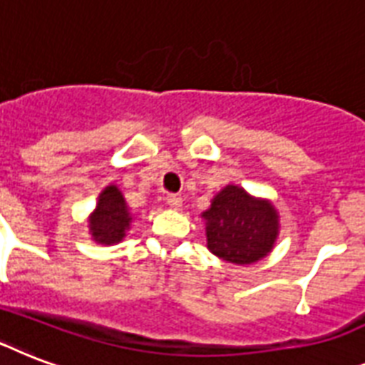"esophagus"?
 <instances>
[{"mask_svg": "<svg viewBox=\"0 0 365 365\" xmlns=\"http://www.w3.org/2000/svg\"><path fill=\"white\" fill-rule=\"evenodd\" d=\"M182 202H183V199H182V195H168V197H166V205L170 206V208H174V210H178V208H182Z\"/></svg>", "mask_w": 365, "mask_h": 365, "instance_id": "1", "label": "esophagus"}]
</instances>
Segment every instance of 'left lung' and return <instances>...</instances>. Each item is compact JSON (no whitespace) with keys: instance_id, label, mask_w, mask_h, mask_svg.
<instances>
[{"instance_id":"left-lung-1","label":"left lung","mask_w":365,"mask_h":365,"mask_svg":"<svg viewBox=\"0 0 365 365\" xmlns=\"http://www.w3.org/2000/svg\"><path fill=\"white\" fill-rule=\"evenodd\" d=\"M206 246L220 259L252 265L272 250L278 237V212L265 199H255L239 185H227L202 212Z\"/></svg>"}]
</instances>
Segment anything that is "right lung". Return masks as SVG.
<instances>
[{
	"mask_svg": "<svg viewBox=\"0 0 365 365\" xmlns=\"http://www.w3.org/2000/svg\"><path fill=\"white\" fill-rule=\"evenodd\" d=\"M130 222L132 216L119 187L108 185L100 193L96 208L88 217V231L93 235V240L111 246L125 239Z\"/></svg>",
	"mask_w": 365,
	"mask_h": 365,
	"instance_id": "1",
	"label": "right lung"
}]
</instances>
